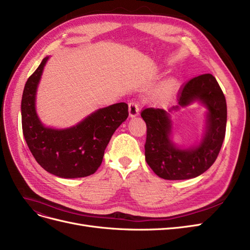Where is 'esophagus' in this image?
<instances>
[{
	"mask_svg": "<svg viewBox=\"0 0 250 250\" xmlns=\"http://www.w3.org/2000/svg\"><path fill=\"white\" fill-rule=\"evenodd\" d=\"M140 112V104L135 101H130L129 102V116L130 117H135L138 116Z\"/></svg>",
	"mask_w": 250,
	"mask_h": 250,
	"instance_id": "esophagus-1",
	"label": "esophagus"
}]
</instances>
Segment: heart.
<instances>
[{"label":"heart","mask_w":250,"mask_h":250,"mask_svg":"<svg viewBox=\"0 0 250 250\" xmlns=\"http://www.w3.org/2000/svg\"><path fill=\"white\" fill-rule=\"evenodd\" d=\"M174 87H175V81L170 80V81H168V82L165 84V86H164V92L168 94V93L172 92Z\"/></svg>","instance_id":"obj_1"}]
</instances>
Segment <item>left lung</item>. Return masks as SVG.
<instances>
[{
	"label": "left lung",
	"mask_w": 250,
	"mask_h": 250,
	"mask_svg": "<svg viewBox=\"0 0 250 250\" xmlns=\"http://www.w3.org/2000/svg\"><path fill=\"white\" fill-rule=\"evenodd\" d=\"M194 100L207 105L208 130L198 147L178 149L171 143L170 111L161 108H144L141 117L146 122L147 137L145 143L146 162L152 171L164 179L180 180L199 176L216 161L220 152L226 130L225 97L211 74H203L186 82L177 93L180 106H186Z\"/></svg>",
	"instance_id": "1"
}]
</instances>
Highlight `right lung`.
<instances>
[{
  "label": "right lung",
  "mask_w": 250,
  "mask_h": 250,
  "mask_svg": "<svg viewBox=\"0 0 250 250\" xmlns=\"http://www.w3.org/2000/svg\"><path fill=\"white\" fill-rule=\"evenodd\" d=\"M47 60L42 59L22 92L24 138L36 162L47 172L63 178L89 176L100 167L111 135L128 118V105L121 102L101 108L67 129L42 126L35 112V93Z\"/></svg>",
  "instance_id": "1"
}]
</instances>
